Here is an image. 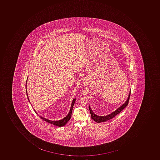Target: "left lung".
I'll return each mask as SVG.
<instances>
[{
	"label": "left lung",
	"mask_w": 160,
	"mask_h": 160,
	"mask_svg": "<svg viewBox=\"0 0 160 160\" xmlns=\"http://www.w3.org/2000/svg\"><path fill=\"white\" fill-rule=\"evenodd\" d=\"M131 90L129 92V94L128 95V99H127V101H125V103L121 106L119 108H118L117 110H115L114 112H112V113H111L109 115H106V116H99L98 115H96L93 112L92 110H91V108H90V106L89 105V111H90V114H91V118L93 119L94 121L96 122H104L107 121L109 120L110 119H112L113 117H115L116 115L117 114H119V113L122 110L124 109V108L128 105V104L130 96Z\"/></svg>",
	"instance_id": "1"
}]
</instances>
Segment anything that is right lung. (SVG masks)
Wrapping results in <instances>:
<instances>
[{
    "mask_svg": "<svg viewBox=\"0 0 160 160\" xmlns=\"http://www.w3.org/2000/svg\"><path fill=\"white\" fill-rule=\"evenodd\" d=\"M27 80H26V94H27V98H28V99L29 101L30 102L28 96V94H27V89H26V86H27ZM75 100H76V98H74V99L72 100V102L71 107V108H70V111H69V113H68V115L66 116V117H64V118H63L62 120H60L59 121H51L49 120H48V119H46V118H44V117H42V116H39L41 118V119H43V120L47 122H49V123H51V124H54V125H56V126H58V127H63V126H64L66 123L68 122L70 120V119L71 118V115L72 113V109L73 108V105H74V102H75ZM35 112H36V113L38 114V113H37V112L35 111Z\"/></svg>",
    "mask_w": 160,
    "mask_h": 160,
    "instance_id": "1",
    "label": "right lung"
}]
</instances>
